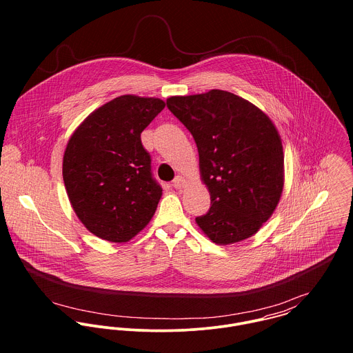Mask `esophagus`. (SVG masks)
I'll use <instances>...</instances> for the list:
<instances>
[{"label":"esophagus","mask_w":353,"mask_h":353,"mask_svg":"<svg viewBox=\"0 0 353 353\" xmlns=\"http://www.w3.org/2000/svg\"><path fill=\"white\" fill-rule=\"evenodd\" d=\"M185 185H186V181H185V178H182L181 175H178V176L174 179V182H172V186H174L175 189H182V188H185Z\"/></svg>","instance_id":"1"}]
</instances>
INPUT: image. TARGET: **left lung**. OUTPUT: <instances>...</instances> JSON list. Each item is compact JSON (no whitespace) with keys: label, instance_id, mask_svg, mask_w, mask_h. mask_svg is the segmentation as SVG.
<instances>
[{"label":"left lung","instance_id":"1","mask_svg":"<svg viewBox=\"0 0 353 353\" xmlns=\"http://www.w3.org/2000/svg\"><path fill=\"white\" fill-rule=\"evenodd\" d=\"M170 111L192 133L202 182L210 194L202 232L225 246L258 232L273 214L284 188L281 137L256 105L221 90L167 99Z\"/></svg>","mask_w":353,"mask_h":353}]
</instances>
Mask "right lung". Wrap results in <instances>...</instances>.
I'll list each match as a JSON object with an SVG mask.
<instances>
[{
	"instance_id": "add662e5",
	"label": "right lung",
	"mask_w": 353,
	"mask_h": 353,
	"mask_svg": "<svg viewBox=\"0 0 353 353\" xmlns=\"http://www.w3.org/2000/svg\"><path fill=\"white\" fill-rule=\"evenodd\" d=\"M165 107L122 95L92 111L70 136L62 176L70 205L98 238L123 243L151 221L161 197L141 133Z\"/></svg>"
}]
</instances>
